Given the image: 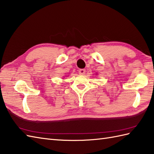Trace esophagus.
<instances>
[{
  "label": "esophagus",
  "instance_id": "1",
  "mask_svg": "<svg viewBox=\"0 0 154 154\" xmlns=\"http://www.w3.org/2000/svg\"><path fill=\"white\" fill-rule=\"evenodd\" d=\"M79 73L80 75H84L85 73V69H81L79 70Z\"/></svg>",
  "mask_w": 154,
  "mask_h": 154
}]
</instances>
